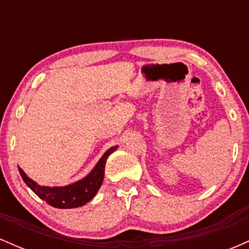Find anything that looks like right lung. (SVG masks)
Wrapping results in <instances>:
<instances>
[{"label":"right lung","mask_w":249,"mask_h":249,"mask_svg":"<svg viewBox=\"0 0 249 249\" xmlns=\"http://www.w3.org/2000/svg\"><path fill=\"white\" fill-rule=\"evenodd\" d=\"M117 146H113L103 154V157L97 162V165L84 179L73 184L63 187H47L36 184L33 179H30L22 168L18 167L19 174L25 184L33 190L42 200H44L50 206L56 208H76L81 207L90 201L101 187L103 179H104L105 162L107 157L113 151H116Z\"/></svg>","instance_id":"add662e5"}]
</instances>
